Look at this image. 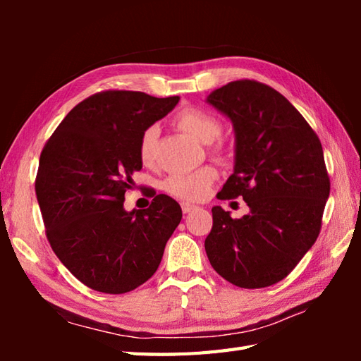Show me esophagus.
Here are the masks:
<instances>
[{"mask_svg":"<svg viewBox=\"0 0 361 361\" xmlns=\"http://www.w3.org/2000/svg\"><path fill=\"white\" fill-rule=\"evenodd\" d=\"M181 209H183V212L188 214V212L195 211V209H198V208H197L195 204H190V203H185V202H183V203H181Z\"/></svg>","mask_w":361,"mask_h":361,"instance_id":"1","label":"esophagus"}]
</instances>
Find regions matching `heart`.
Instances as JSON below:
<instances>
[{"instance_id": "1", "label": "heart", "mask_w": 361, "mask_h": 361, "mask_svg": "<svg viewBox=\"0 0 361 361\" xmlns=\"http://www.w3.org/2000/svg\"><path fill=\"white\" fill-rule=\"evenodd\" d=\"M176 126L186 133L192 135L203 144L212 142L220 135V122L200 109H186L176 114ZM159 128L150 126L144 130L140 140V158L144 164H150L155 157V147L158 141ZM217 172L211 166L200 167L198 171L188 175H172L164 181V190L180 200L197 202L208 194L209 186L216 180Z\"/></svg>"}]
</instances>
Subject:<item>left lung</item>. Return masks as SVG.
I'll list each match as a JSON object with an SVG mask.
<instances>
[{
    "mask_svg": "<svg viewBox=\"0 0 361 361\" xmlns=\"http://www.w3.org/2000/svg\"><path fill=\"white\" fill-rule=\"evenodd\" d=\"M206 102L234 130V171L217 194L242 197L247 216L212 208L204 240L221 278L242 288L282 281L315 243L331 192L317 133L286 97L256 80L214 90Z\"/></svg>",
    "mask_w": 361,
    "mask_h": 361,
    "instance_id": "left-lung-1",
    "label": "left lung"
}]
</instances>
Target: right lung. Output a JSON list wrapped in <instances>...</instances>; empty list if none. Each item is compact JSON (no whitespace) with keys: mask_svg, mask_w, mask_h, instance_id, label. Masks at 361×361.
I'll list each match as a JSON object with an SVG mask.
<instances>
[{"mask_svg":"<svg viewBox=\"0 0 361 361\" xmlns=\"http://www.w3.org/2000/svg\"><path fill=\"white\" fill-rule=\"evenodd\" d=\"M180 97L104 91L66 114L40 155L35 192L51 248L87 287L121 295L140 287L163 259L181 220L173 198L126 211L124 195L141 171L145 128Z\"/></svg>","mask_w":361,"mask_h":361,"instance_id":"obj_1","label":"right lung"}]
</instances>
